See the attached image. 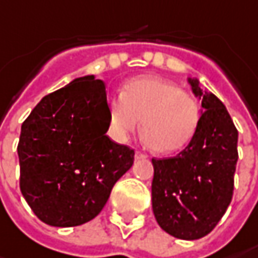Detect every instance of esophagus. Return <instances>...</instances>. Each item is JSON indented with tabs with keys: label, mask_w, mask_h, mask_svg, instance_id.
<instances>
[{
	"label": "esophagus",
	"mask_w": 258,
	"mask_h": 258,
	"mask_svg": "<svg viewBox=\"0 0 258 258\" xmlns=\"http://www.w3.org/2000/svg\"><path fill=\"white\" fill-rule=\"evenodd\" d=\"M144 159H147V154L141 151H136V160H144Z\"/></svg>",
	"instance_id": "esophagus-1"
}]
</instances>
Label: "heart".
Wrapping results in <instances>:
<instances>
[{
    "instance_id": "obj_1",
    "label": "heart",
    "mask_w": 258,
    "mask_h": 258,
    "mask_svg": "<svg viewBox=\"0 0 258 258\" xmlns=\"http://www.w3.org/2000/svg\"><path fill=\"white\" fill-rule=\"evenodd\" d=\"M108 131L125 141L140 127L144 141L164 154L185 149L201 121L196 99L160 76H137L125 82L121 96L108 99Z\"/></svg>"
}]
</instances>
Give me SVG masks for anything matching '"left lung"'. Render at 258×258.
Listing matches in <instances>:
<instances>
[{
  "mask_svg": "<svg viewBox=\"0 0 258 258\" xmlns=\"http://www.w3.org/2000/svg\"><path fill=\"white\" fill-rule=\"evenodd\" d=\"M202 101L195 137L174 157L153 159L151 204L163 231L180 240L205 237L225 214L232 199L238 160V131L225 105L187 78Z\"/></svg>",
  "mask_w": 258,
  "mask_h": 258,
  "instance_id": "obj_1",
  "label": "left lung"
}]
</instances>
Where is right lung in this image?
I'll return each mask as SVG.
<instances>
[{
  "label": "right lung",
  "instance_id": "right-lung-1",
  "mask_svg": "<svg viewBox=\"0 0 258 258\" xmlns=\"http://www.w3.org/2000/svg\"><path fill=\"white\" fill-rule=\"evenodd\" d=\"M107 92L94 75L46 95L21 125L20 189L36 217L76 227L105 207L134 150L108 137Z\"/></svg>",
  "mask_w": 258,
  "mask_h": 258
}]
</instances>
